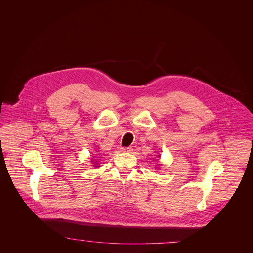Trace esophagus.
<instances>
[{"label": "esophagus", "mask_w": 253, "mask_h": 253, "mask_svg": "<svg viewBox=\"0 0 253 253\" xmlns=\"http://www.w3.org/2000/svg\"><path fill=\"white\" fill-rule=\"evenodd\" d=\"M121 151L124 153H132V147H123L121 148Z\"/></svg>", "instance_id": "1"}]
</instances>
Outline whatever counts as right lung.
Listing matches in <instances>:
<instances>
[{
	"label": "right lung",
	"mask_w": 253,
	"mask_h": 253,
	"mask_svg": "<svg viewBox=\"0 0 253 253\" xmlns=\"http://www.w3.org/2000/svg\"><path fill=\"white\" fill-rule=\"evenodd\" d=\"M95 166H96V165H95ZM96 167H98V166H96Z\"/></svg>",
	"instance_id": "right-lung-1"
}]
</instances>
